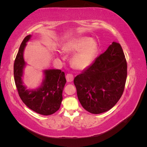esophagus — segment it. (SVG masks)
Returning a JSON list of instances; mask_svg holds the SVG:
<instances>
[{"mask_svg":"<svg viewBox=\"0 0 147 147\" xmlns=\"http://www.w3.org/2000/svg\"><path fill=\"white\" fill-rule=\"evenodd\" d=\"M74 76L72 74H66V80L67 82H71L73 81Z\"/></svg>","mask_w":147,"mask_h":147,"instance_id":"esophagus-1","label":"esophagus"}]
</instances>
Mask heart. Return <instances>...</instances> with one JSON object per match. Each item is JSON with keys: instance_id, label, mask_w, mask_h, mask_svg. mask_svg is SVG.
I'll use <instances>...</instances> for the list:
<instances>
[{"instance_id": "heart-1", "label": "heart", "mask_w": 147, "mask_h": 147, "mask_svg": "<svg viewBox=\"0 0 147 147\" xmlns=\"http://www.w3.org/2000/svg\"><path fill=\"white\" fill-rule=\"evenodd\" d=\"M96 49V44L91 38L82 37L69 41L62 50L67 54H73L76 51L71 59V64L75 69L83 70L90 65Z\"/></svg>"}]
</instances>
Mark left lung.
Instances as JSON below:
<instances>
[{
  "instance_id": "obj_1",
  "label": "left lung",
  "mask_w": 147,
  "mask_h": 147,
  "mask_svg": "<svg viewBox=\"0 0 147 147\" xmlns=\"http://www.w3.org/2000/svg\"><path fill=\"white\" fill-rule=\"evenodd\" d=\"M127 77V63L121 45L113 42L94 63L74 79L83 108L99 114L112 108L121 98Z\"/></svg>"
}]
</instances>
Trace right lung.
<instances>
[{"mask_svg":"<svg viewBox=\"0 0 147 147\" xmlns=\"http://www.w3.org/2000/svg\"><path fill=\"white\" fill-rule=\"evenodd\" d=\"M31 36H26L20 45L13 65L14 80L20 98L24 104L35 112L43 115H52L60 108L66 79L65 73L59 69L45 71V80L41 88L34 91L26 89L23 84V68L25 64L23 52L26 42Z\"/></svg>","mask_w":147,"mask_h":147,"instance_id":"obj_1","label":"right lung"}]
</instances>
